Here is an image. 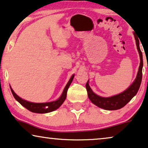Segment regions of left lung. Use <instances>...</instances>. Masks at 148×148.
<instances>
[{
	"mask_svg": "<svg viewBox=\"0 0 148 148\" xmlns=\"http://www.w3.org/2000/svg\"><path fill=\"white\" fill-rule=\"evenodd\" d=\"M136 45L138 50L139 57H140V65L139 67V70L137 72V77L132 83L131 86L125 90L116 95L110 97H102L94 93L88 84V80L86 84V88L87 90L88 97L90 101L99 108H103L107 110H116L121 109L131 101L132 98L138 92L140 87L141 80H142V68H143V56L140 47H139V40L137 37L135 36Z\"/></svg>",
	"mask_w": 148,
	"mask_h": 148,
	"instance_id": "obj_1",
	"label": "left lung"
}]
</instances>
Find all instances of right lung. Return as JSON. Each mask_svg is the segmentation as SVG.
Instances as JSON below:
<instances>
[{"label":"right lung","instance_id":"obj_1","mask_svg":"<svg viewBox=\"0 0 148 148\" xmlns=\"http://www.w3.org/2000/svg\"><path fill=\"white\" fill-rule=\"evenodd\" d=\"M74 75L73 74L72 77L70 78V80H69L68 84H66V87L64 88V91H63L62 95L60 96V97L59 98L58 100L54 101L48 102V103H32V102H29L25 100L21 99L19 97L16 93L13 91V90L11 88V90L12 92V94L13 97H15V99L19 102L21 105H22L23 107H25L26 109L29 110L30 112H34V113H39V114H43V113H48V112H51L54 111L60 107L62 105V103H64L66 98L67 95V91L70 86V84L72 83L73 79H74Z\"/></svg>","mask_w":148,"mask_h":148}]
</instances>
